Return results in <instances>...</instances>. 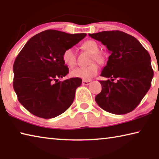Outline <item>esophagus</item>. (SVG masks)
<instances>
[{"label":"esophagus","mask_w":159,"mask_h":159,"mask_svg":"<svg viewBox=\"0 0 159 159\" xmlns=\"http://www.w3.org/2000/svg\"><path fill=\"white\" fill-rule=\"evenodd\" d=\"M91 83V80H83L82 84L83 85H88Z\"/></svg>","instance_id":"1"}]
</instances>
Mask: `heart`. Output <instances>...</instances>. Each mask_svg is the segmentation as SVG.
Returning a JSON list of instances; mask_svg holds the SVG:
<instances>
[{
    "mask_svg": "<svg viewBox=\"0 0 159 159\" xmlns=\"http://www.w3.org/2000/svg\"><path fill=\"white\" fill-rule=\"evenodd\" d=\"M83 48L88 52L93 54L92 61L95 60L97 61H102V57L100 54L98 53L99 46L95 41L92 40H88L83 43ZM62 60L64 63L70 68H73L76 64V55L74 48H69L62 53ZM99 66L96 63H92L86 66H80L75 69L71 72V75L74 77L80 78L83 80H88L95 76L99 72Z\"/></svg>",
    "mask_w": 159,
    "mask_h": 159,
    "instance_id": "1",
    "label": "heart"
}]
</instances>
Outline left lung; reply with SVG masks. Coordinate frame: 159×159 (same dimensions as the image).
Wrapping results in <instances>:
<instances>
[{
  "label": "left lung",
  "instance_id": "left-lung-1",
  "mask_svg": "<svg viewBox=\"0 0 159 159\" xmlns=\"http://www.w3.org/2000/svg\"><path fill=\"white\" fill-rule=\"evenodd\" d=\"M106 45L111 55L99 80L101 93L95 101L102 109L114 114H125L136 108L149 90L154 76L151 57L135 38L120 31L90 34Z\"/></svg>",
  "mask_w": 159,
  "mask_h": 159
}]
</instances>
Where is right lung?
Returning a JSON list of instances; mask_svg holds the SVG:
<instances>
[{
  "mask_svg": "<svg viewBox=\"0 0 159 159\" xmlns=\"http://www.w3.org/2000/svg\"><path fill=\"white\" fill-rule=\"evenodd\" d=\"M85 36L50 29L31 38L18 54L13 65V88L19 102L32 114L55 118L73 103L82 79L59 81L69 73L61 56Z\"/></svg>",
  "mask_w": 159,
  "mask_h": 159,
  "instance_id": "obj_1",
  "label": "right lung"
}]
</instances>
